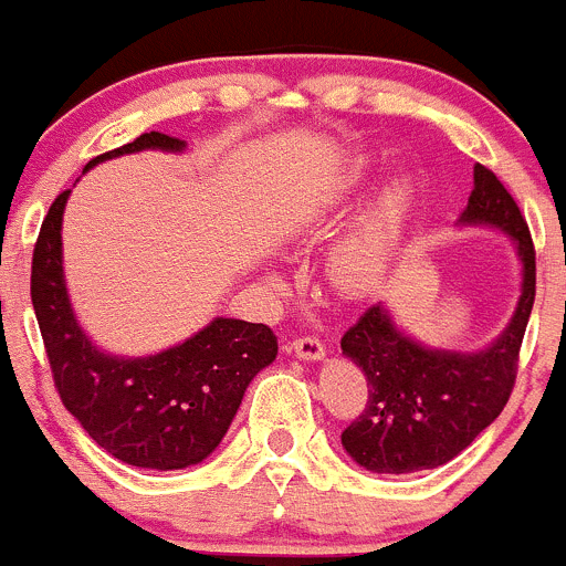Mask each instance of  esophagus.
<instances>
[{
  "label": "esophagus",
  "mask_w": 566,
  "mask_h": 566,
  "mask_svg": "<svg viewBox=\"0 0 566 566\" xmlns=\"http://www.w3.org/2000/svg\"><path fill=\"white\" fill-rule=\"evenodd\" d=\"M291 349H294V355L300 357V360H311V363L324 360V355H327L322 346V340L311 338V335H307V338H296L294 344H291Z\"/></svg>",
  "instance_id": "esophagus-1"
}]
</instances>
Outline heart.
<instances>
[{"label":"heart","instance_id":"1","mask_svg":"<svg viewBox=\"0 0 566 566\" xmlns=\"http://www.w3.org/2000/svg\"><path fill=\"white\" fill-rule=\"evenodd\" d=\"M377 172V156L352 154L324 184V206L338 209L357 200L371 187ZM418 200H421V184L416 172L407 167L388 172L371 189L349 226L329 244L327 259H324L329 281L346 294H368L388 281L410 237Z\"/></svg>","mask_w":566,"mask_h":566}]
</instances>
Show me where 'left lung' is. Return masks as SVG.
<instances>
[{
    "instance_id": "1",
    "label": "left lung",
    "mask_w": 566,
    "mask_h": 566,
    "mask_svg": "<svg viewBox=\"0 0 566 566\" xmlns=\"http://www.w3.org/2000/svg\"><path fill=\"white\" fill-rule=\"evenodd\" d=\"M457 226L492 228L512 242L517 305L501 335L475 352L421 344L394 322L385 302L346 329L340 349L366 374L368 405L344 429L340 446L363 471L401 475L446 465L501 416L512 394L536 291L528 226L495 172L481 165L473 167V192Z\"/></svg>"
}]
</instances>
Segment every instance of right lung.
Returning a JSON list of instances; mask_svg holds the SVG:
<instances>
[{
    "label": "right lung",
    "instance_id": "add662e5",
    "mask_svg": "<svg viewBox=\"0 0 566 566\" xmlns=\"http://www.w3.org/2000/svg\"><path fill=\"white\" fill-rule=\"evenodd\" d=\"M139 150L184 154L187 143L139 134L134 143L87 161ZM71 189L49 209L32 255V307L65 410L115 460L150 471L200 465L226 438L244 390L277 357L266 324L217 316L170 349L112 355L85 333L71 305L63 266V214Z\"/></svg>",
    "mask_w": 566,
    "mask_h": 566
}]
</instances>
